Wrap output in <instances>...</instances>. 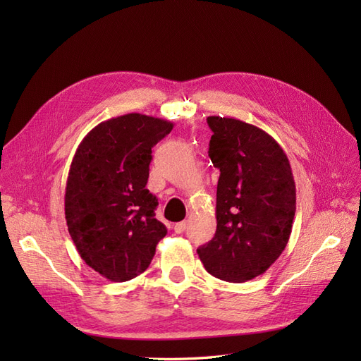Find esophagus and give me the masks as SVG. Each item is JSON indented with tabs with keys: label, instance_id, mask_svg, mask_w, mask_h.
Listing matches in <instances>:
<instances>
[{
	"label": "esophagus",
	"instance_id": "1",
	"mask_svg": "<svg viewBox=\"0 0 361 361\" xmlns=\"http://www.w3.org/2000/svg\"><path fill=\"white\" fill-rule=\"evenodd\" d=\"M188 227V224H187V221H180V223H176V224H174V232H176V233H183L185 232V228H187Z\"/></svg>",
	"mask_w": 361,
	"mask_h": 361
}]
</instances>
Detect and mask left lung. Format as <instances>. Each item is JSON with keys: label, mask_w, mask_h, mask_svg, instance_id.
<instances>
[{"label": "left lung", "mask_w": 361, "mask_h": 361, "mask_svg": "<svg viewBox=\"0 0 361 361\" xmlns=\"http://www.w3.org/2000/svg\"><path fill=\"white\" fill-rule=\"evenodd\" d=\"M209 158L220 170L216 232L197 248L214 277L244 283L274 264L285 250L297 209L289 159L264 129L232 117L209 116Z\"/></svg>", "instance_id": "8db88e82"}]
</instances>
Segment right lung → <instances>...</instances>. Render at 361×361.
I'll return each mask as SVG.
<instances>
[{
	"label": "right lung",
	"mask_w": 361,
	"mask_h": 361,
	"mask_svg": "<svg viewBox=\"0 0 361 361\" xmlns=\"http://www.w3.org/2000/svg\"><path fill=\"white\" fill-rule=\"evenodd\" d=\"M169 120L129 113L94 126L76 149L64 194L68 231L81 259L111 281L145 272L167 228L147 188L152 147Z\"/></svg>",
	"instance_id": "obj_1"
}]
</instances>
